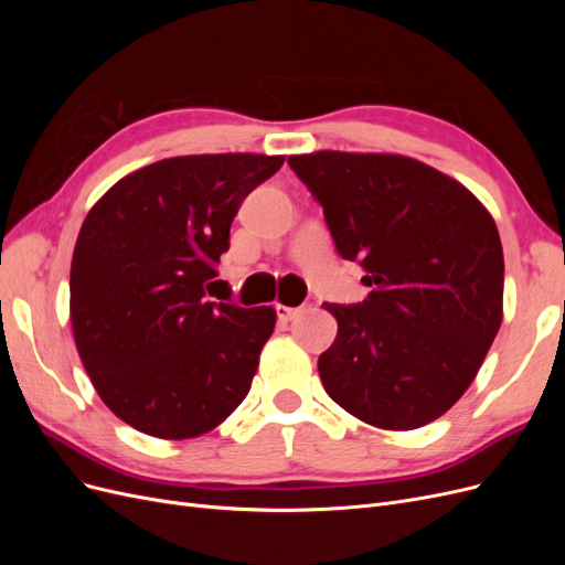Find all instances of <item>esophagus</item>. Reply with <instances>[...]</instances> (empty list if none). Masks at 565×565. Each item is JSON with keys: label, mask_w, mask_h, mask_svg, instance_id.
<instances>
[{"label": "esophagus", "mask_w": 565, "mask_h": 565, "mask_svg": "<svg viewBox=\"0 0 565 565\" xmlns=\"http://www.w3.org/2000/svg\"><path fill=\"white\" fill-rule=\"evenodd\" d=\"M299 311H301V309H295V306H285V303H278V306H276V316H278V320H282V322L295 320V318L299 316Z\"/></svg>", "instance_id": "obj_1"}]
</instances>
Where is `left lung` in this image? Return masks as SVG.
I'll return each instance as SVG.
<instances>
[{
    "instance_id": "left-lung-1",
    "label": "left lung",
    "mask_w": 565,
    "mask_h": 565,
    "mask_svg": "<svg viewBox=\"0 0 565 565\" xmlns=\"http://www.w3.org/2000/svg\"><path fill=\"white\" fill-rule=\"evenodd\" d=\"M287 164L322 207L337 252L365 268V301L328 303V396L380 429L438 419L473 382L502 322L504 256L465 185L403 156L322 150Z\"/></svg>"
}]
</instances>
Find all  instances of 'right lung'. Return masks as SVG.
<instances>
[{"label":"right lung","instance_id":"1","mask_svg":"<svg viewBox=\"0 0 565 565\" xmlns=\"http://www.w3.org/2000/svg\"><path fill=\"white\" fill-rule=\"evenodd\" d=\"M282 162L160 160L117 181L84 218L71 266L75 344L100 401L136 431L202 436L249 393L276 311L210 301L204 289L243 200Z\"/></svg>","mask_w":565,"mask_h":565}]
</instances>
